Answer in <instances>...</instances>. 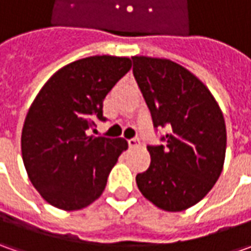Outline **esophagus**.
<instances>
[{"mask_svg":"<svg viewBox=\"0 0 251 251\" xmlns=\"http://www.w3.org/2000/svg\"><path fill=\"white\" fill-rule=\"evenodd\" d=\"M128 147H130L131 150H134V148H138V147H140V140H138V138L128 140Z\"/></svg>","mask_w":251,"mask_h":251,"instance_id":"34e87169","label":"esophagus"}]
</instances>
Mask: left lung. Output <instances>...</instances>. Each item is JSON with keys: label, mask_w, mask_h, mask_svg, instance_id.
<instances>
[{"label": "left lung", "mask_w": 251, "mask_h": 251, "mask_svg": "<svg viewBox=\"0 0 251 251\" xmlns=\"http://www.w3.org/2000/svg\"><path fill=\"white\" fill-rule=\"evenodd\" d=\"M132 73L153 126H169L165 145L148 147L151 165L137 175L141 194L163 211L196 205L222 173L226 126L207 86L168 58L135 55Z\"/></svg>", "instance_id": "left-lung-1"}]
</instances>
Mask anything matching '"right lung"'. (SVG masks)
Wrapping results in <instances>:
<instances>
[{
	"mask_svg": "<svg viewBox=\"0 0 251 251\" xmlns=\"http://www.w3.org/2000/svg\"><path fill=\"white\" fill-rule=\"evenodd\" d=\"M130 68L128 57L76 60L54 73L32 101L21 137L22 159L34 188L53 207L91 205L128 148L123 138L93 137L88 130L104 120L103 100Z\"/></svg>",
	"mask_w": 251,
	"mask_h": 251,
	"instance_id": "1",
	"label": "right lung"
}]
</instances>
